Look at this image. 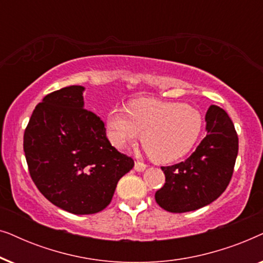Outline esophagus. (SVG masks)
<instances>
[{
	"label": "esophagus",
	"mask_w": 263,
	"mask_h": 263,
	"mask_svg": "<svg viewBox=\"0 0 263 263\" xmlns=\"http://www.w3.org/2000/svg\"><path fill=\"white\" fill-rule=\"evenodd\" d=\"M146 167H147V165L145 164V163H142V161H135V165H134V168L136 171H139V172H142V171H145L146 170Z\"/></svg>",
	"instance_id": "34e87169"
}]
</instances>
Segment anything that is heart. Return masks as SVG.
<instances>
[{"label":"heart","mask_w":263,"mask_h":263,"mask_svg":"<svg viewBox=\"0 0 263 263\" xmlns=\"http://www.w3.org/2000/svg\"><path fill=\"white\" fill-rule=\"evenodd\" d=\"M109 139L118 148L141 138L147 153L158 163H171L188 154L202 132L201 114L189 105L139 99L128 111L112 109L106 120Z\"/></svg>","instance_id":"b5f03b06"}]
</instances>
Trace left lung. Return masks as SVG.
Wrapping results in <instances>:
<instances>
[{
    "mask_svg": "<svg viewBox=\"0 0 263 263\" xmlns=\"http://www.w3.org/2000/svg\"><path fill=\"white\" fill-rule=\"evenodd\" d=\"M207 135L184 161L161 166L165 183L156 201L171 213L199 210L217 200L228 188L238 154V136L231 118L211 105L206 114Z\"/></svg>",
    "mask_w": 263,
    "mask_h": 263,
    "instance_id": "8db88e82",
    "label": "left lung"
}]
</instances>
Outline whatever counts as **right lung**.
Wrapping results in <instances>:
<instances>
[{
	"mask_svg": "<svg viewBox=\"0 0 263 263\" xmlns=\"http://www.w3.org/2000/svg\"><path fill=\"white\" fill-rule=\"evenodd\" d=\"M84 87L46 95L24 133L32 181L55 206L73 214H95L109 206L122 176L134 166L106 138L104 122L84 107Z\"/></svg>",
	"mask_w": 263,
	"mask_h": 263,
	"instance_id": "right-lung-1",
	"label": "right lung"
}]
</instances>
